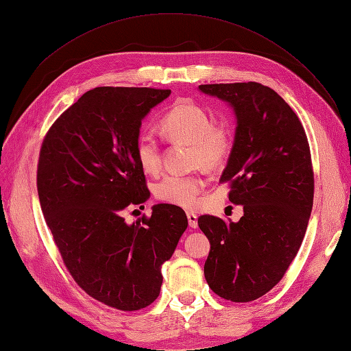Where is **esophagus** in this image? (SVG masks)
Returning <instances> with one entry per match:
<instances>
[{"mask_svg": "<svg viewBox=\"0 0 351 351\" xmlns=\"http://www.w3.org/2000/svg\"><path fill=\"white\" fill-rule=\"evenodd\" d=\"M187 221L190 227L197 228V217L193 214V212H187Z\"/></svg>", "mask_w": 351, "mask_h": 351, "instance_id": "34e87169", "label": "esophagus"}]
</instances>
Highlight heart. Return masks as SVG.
<instances>
[{
    "label": "heart",
    "instance_id": "obj_1",
    "mask_svg": "<svg viewBox=\"0 0 351 351\" xmlns=\"http://www.w3.org/2000/svg\"><path fill=\"white\" fill-rule=\"evenodd\" d=\"M161 132L176 143L192 145V165L217 171L227 162L231 152V134L226 127L214 125V117L199 105L180 102L161 120ZM136 159L146 174L161 169V147L149 133L136 142ZM205 182L197 174H167L155 184V196L169 205L193 209Z\"/></svg>",
    "mask_w": 351,
    "mask_h": 351
}]
</instances>
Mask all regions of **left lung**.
I'll list each match as a JSON object with an SVG mask.
<instances>
[{"label": "left lung", "instance_id": "obj_1", "mask_svg": "<svg viewBox=\"0 0 351 351\" xmlns=\"http://www.w3.org/2000/svg\"><path fill=\"white\" fill-rule=\"evenodd\" d=\"M236 117L234 143L219 182L243 206L237 222L202 215L210 243L205 278L226 300H256L277 285L299 252L313 205V171L299 117L280 95L256 82L200 84Z\"/></svg>", "mask_w": 351, "mask_h": 351}]
</instances>
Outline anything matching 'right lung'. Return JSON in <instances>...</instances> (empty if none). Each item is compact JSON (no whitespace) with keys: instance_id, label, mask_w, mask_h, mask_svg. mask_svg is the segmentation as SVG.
Wrapping results in <instances>:
<instances>
[{"instance_id":"obj_1","label":"right lung","mask_w":351,"mask_h":351,"mask_svg":"<svg viewBox=\"0 0 351 351\" xmlns=\"http://www.w3.org/2000/svg\"><path fill=\"white\" fill-rule=\"evenodd\" d=\"M169 95L95 88L58 117L40 147L38 195L62 261L84 291L120 311L155 302L162 263L187 228L184 210L167 204L133 224L123 217L151 196L136 142L145 117Z\"/></svg>"}]
</instances>
